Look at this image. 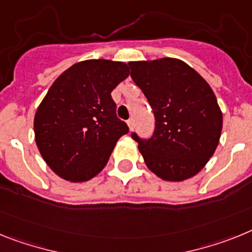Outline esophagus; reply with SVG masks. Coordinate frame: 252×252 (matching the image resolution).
I'll return each mask as SVG.
<instances>
[{"mask_svg": "<svg viewBox=\"0 0 252 252\" xmlns=\"http://www.w3.org/2000/svg\"><path fill=\"white\" fill-rule=\"evenodd\" d=\"M126 123H128L129 129H130V130H133V128H134V122H133V119H129Z\"/></svg>", "mask_w": 252, "mask_h": 252, "instance_id": "1", "label": "esophagus"}]
</instances>
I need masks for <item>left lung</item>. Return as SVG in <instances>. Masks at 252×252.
Returning a JSON list of instances; mask_svg holds the SVG:
<instances>
[{"label":"left lung","mask_w":252,"mask_h":252,"mask_svg":"<svg viewBox=\"0 0 252 252\" xmlns=\"http://www.w3.org/2000/svg\"><path fill=\"white\" fill-rule=\"evenodd\" d=\"M128 65L155 115L150 138L132 133L144 162L166 181L191 178L213 156L222 132V113L213 90L180 60L161 58Z\"/></svg>","instance_id":"1"}]
</instances>
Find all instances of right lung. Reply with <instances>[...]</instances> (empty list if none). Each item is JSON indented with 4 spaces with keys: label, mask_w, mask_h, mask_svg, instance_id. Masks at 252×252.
I'll return each instance as SVG.
<instances>
[{
    "label": "right lung",
    "mask_w": 252,
    "mask_h": 252,
    "mask_svg": "<svg viewBox=\"0 0 252 252\" xmlns=\"http://www.w3.org/2000/svg\"><path fill=\"white\" fill-rule=\"evenodd\" d=\"M128 76L123 62L84 61L63 72L48 90L35 114V142L58 176L81 183L105 167L118 139L129 132L111 97Z\"/></svg>",
    "instance_id": "1"
}]
</instances>
